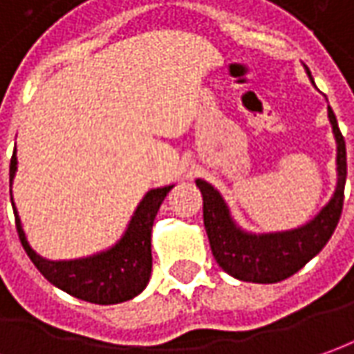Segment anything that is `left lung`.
Masks as SVG:
<instances>
[{"instance_id": "8db88e82", "label": "left lung", "mask_w": 354, "mask_h": 354, "mask_svg": "<svg viewBox=\"0 0 354 354\" xmlns=\"http://www.w3.org/2000/svg\"><path fill=\"white\" fill-rule=\"evenodd\" d=\"M328 116L337 141V187L328 205L304 227L269 234L244 232L232 221L227 203L217 189L205 180L196 182L203 196V225L211 252L228 275L248 283H279L304 268L328 244L341 218L347 180L345 139L339 131L337 118L331 108H328Z\"/></svg>"}]
</instances>
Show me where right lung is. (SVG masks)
<instances>
[{"mask_svg":"<svg viewBox=\"0 0 354 354\" xmlns=\"http://www.w3.org/2000/svg\"><path fill=\"white\" fill-rule=\"evenodd\" d=\"M15 170L17 155L13 153L11 165H9V184H13ZM172 186L147 192V196L141 199V203L137 205L136 213L127 225L126 234L120 238L116 246L91 258L69 259V261H50V259L40 258L26 242L13 197H11V205L15 211L19 240L25 248L26 256L32 259L36 269L52 285L66 290L71 297L93 302V304H118V302H126L137 297L149 283L151 268H153L151 230H153L158 207Z\"/></svg>","mask_w":354,"mask_h":354,"instance_id":"obj_1","label":"right lung"}]
</instances>
